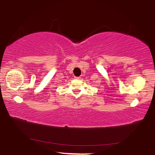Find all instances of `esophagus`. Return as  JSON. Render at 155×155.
Masks as SVG:
<instances>
[{"mask_svg":"<svg viewBox=\"0 0 155 155\" xmlns=\"http://www.w3.org/2000/svg\"><path fill=\"white\" fill-rule=\"evenodd\" d=\"M74 78H76V79H78V80H79V79H81V78L80 77H75Z\"/></svg>","mask_w":155,"mask_h":155,"instance_id":"1","label":"esophagus"}]
</instances>
